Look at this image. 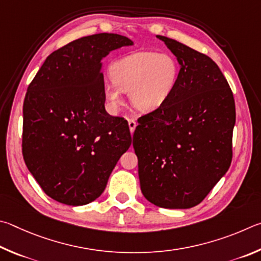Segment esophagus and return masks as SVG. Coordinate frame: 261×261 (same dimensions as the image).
Wrapping results in <instances>:
<instances>
[{
    "label": "esophagus",
    "mask_w": 261,
    "mask_h": 261,
    "mask_svg": "<svg viewBox=\"0 0 261 261\" xmlns=\"http://www.w3.org/2000/svg\"><path fill=\"white\" fill-rule=\"evenodd\" d=\"M128 126H129L130 133H134V130H135L136 126H138V123H136V121L134 120L133 118H129V119H128Z\"/></svg>",
    "instance_id": "1"
}]
</instances>
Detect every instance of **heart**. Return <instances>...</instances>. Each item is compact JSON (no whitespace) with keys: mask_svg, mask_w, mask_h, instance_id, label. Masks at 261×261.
<instances>
[{"mask_svg":"<svg viewBox=\"0 0 261 261\" xmlns=\"http://www.w3.org/2000/svg\"><path fill=\"white\" fill-rule=\"evenodd\" d=\"M180 64L171 54L138 51L114 62L105 84L104 97L118 110L123 104L122 93H128L133 107L140 111H152L174 93L180 79Z\"/></svg>","mask_w":261,"mask_h":261,"instance_id":"1","label":"heart"}]
</instances>
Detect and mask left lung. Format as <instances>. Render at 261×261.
I'll return each mask as SVG.
<instances>
[{
    "label": "left lung",
    "mask_w": 261,
    "mask_h": 261,
    "mask_svg": "<svg viewBox=\"0 0 261 261\" xmlns=\"http://www.w3.org/2000/svg\"><path fill=\"white\" fill-rule=\"evenodd\" d=\"M175 55L180 79L162 107L139 118L133 147L141 190L164 208H190L206 197L232 159L234 95L206 55L157 35Z\"/></svg>",
    "instance_id": "obj_1"
}]
</instances>
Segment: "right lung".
I'll use <instances>...</instances> for the list:
<instances>
[{
  "instance_id": "right-lung-1",
  "label": "right lung",
  "mask_w": 261,
  "mask_h": 261,
  "mask_svg": "<svg viewBox=\"0 0 261 261\" xmlns=\"http://www.w3.org/2000/svg\"><path fill=\"white\" fill-rule=\"evenodd\" d=\"M133 42L100 33L55 50L27 88L22 156L49 197L79 206L98 198L132 143L128 122L105 111L100 59Z\"/></svg>"
}]
</instances>
